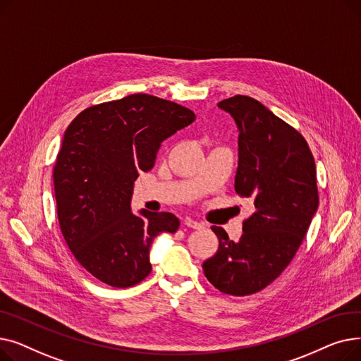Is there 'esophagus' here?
<instances>
[{
	"mask_svg": "<svg viewBox=\"0 0 361 361\" xmlns=\"http://www.w3.org/2000/svg\"><path fill=\"white\" fill-rule=\"evenodd\" d=\"M184 225H187L188 228H195V230H199V228H202V226H203L202 222H197V221L190 219V218H187V219L184 221Z\"/></svg>",
	"mask_w": 361,
	"mask_h": 361,
	"instance_id": "34e87169",
	"label": "esophagus"
}]
</instances>
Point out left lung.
<instances>
[{
  "mask_svg": "<svg viewBox=\"0 0 361 361\" xmlns=\"http://www.w3.org/2000/svg\"><path fill=\"white\" fill-rule=\"evenodd\" d=\"M218 108L237 126L235 192L253 200L255 212L238 241L212 226L219 247L203 272L221 293L240 297L268 287L297 253L319 204L316 166L305 137L259 101L237 94Z\"/></svg>",
  "mask_w": 361,
  "mask_h": 361,
  "instance_id": "1",
  "label": "left lung"
}]
</instances>
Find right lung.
Here are the masks:
<instances>
[{"label": "right lung", "instance_id": "add662e5", "mask_svg": "<svg viewBox=\"0 0 361 361\" xmlns=\"http://www.w3.org/2000/svg\"><path fill=\"white\" fill-rule=\"evenodd\" d=\"M195 118L176 102L135 93L90 106L67 127L54 166L56 214L73 256L97 279L136 286L152 271L155 237L178 230L174 214H133V187L161 143Z\"/></svg>", "mask_w": 361, "mask_h": 361}]
</instances>
